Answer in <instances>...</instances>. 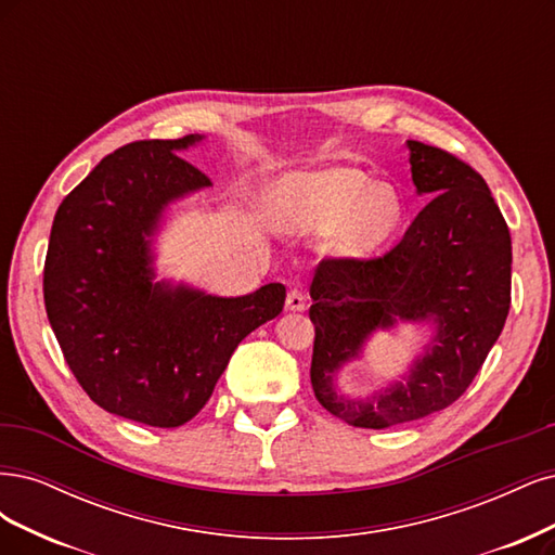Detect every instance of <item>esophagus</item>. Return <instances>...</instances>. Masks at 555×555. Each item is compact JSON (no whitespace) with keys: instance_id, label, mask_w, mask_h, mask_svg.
Here are the masks:
<instances>
[{"instance_id":"1","label":"esophagus","mask_w":555,"mask_h":555,"mask_svg":"<svg viewBox=\"0 0 555 555\" xmlns=\"http://www.w3.org/2000/svg\"><path fill=\"white\" fill-rule=\"evenodd\" d=\"M285 307H288V311H304L307 309V293L301 288H291L288 297H285Z\"/></svg>"}]
</instances>
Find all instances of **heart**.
<instances>
[{"label":"heart","mask_w":555,"mask_h":555,"mask_svg":"<svg viewBox=\"0 0 555 555\" xmlns=\"http://www.w3.org/2000/svg\"><path fill=\"white\" fill-rule=\"evenodd\" d=\"M279 221L288 230H325L341 220L338 251L364 258L380 248L401 223L403 205L387 184H373L352 168H330L283 180L272 195Z\"/></svg>","instance_id":"1"}]
</instances>
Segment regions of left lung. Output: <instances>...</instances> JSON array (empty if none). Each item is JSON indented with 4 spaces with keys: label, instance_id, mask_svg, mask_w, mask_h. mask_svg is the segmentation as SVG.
Instances as JSON below:
<instances>
[{
    "label": "left lung",
    "instance_id": "obj_1",
    "mask_svg": "<svg viewBox=\"0 0 555 555\" xmlns=\"http://www.w3.org/2000/svg\"><path fill=\"white\" fill-rule=\"evenodd\" d=\"M408 147L417 191L434 198L389 251L325 258L311 283L313 395L357 428L397 426L452 405L485 364L512 304V237L485 177L447 150L420 140ZM397 317L439 323L414 373L373 402L336 398L333 371Z\"/></svg>",
    "mask_w": 555,
    "mask_h": 555
}]
</instances>
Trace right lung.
I'll list each match as a JSON object with an SVG mask.
<instances>
[{
    "instance_id": "obj_1",
    "label": "right lung",
    "mask_w": 555,
    "mask_h": 555,
    "mask_svg": "<svg viewBox=\"0 0 555 555\" xmlns=\"http://www.w3.org/2000/svg\"><path fill=\"white\" fill-rule=\"evenodd\" d=\"M195 140H138L105 156L62 201L43 264L46 313L78 385L156 428L198 415L242 338L285 301L281 283L232 299L152 283L160 209L211 184L177 156Z\"/></svg>"
}]
</instances>
